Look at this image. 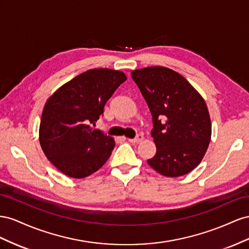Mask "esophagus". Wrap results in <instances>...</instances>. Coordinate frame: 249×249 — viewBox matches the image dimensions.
Listing matches in <instances>:
<instances>
[{
	"instance_id": "1",
	"label": "esophagus",
	"mask_w": 249,
	"mask_h": 249,
	"mask_svg": "<svg viewBox=\"0 0 249 249\" xmlns=\"http://www.w3.org/2000/svg\"><path fill=\"white\" fill-rule=\"evenodd\" d=\"M143 139H144V137L142 136V134H139V136H138L137 138H134V139H128V141L130 142V143L137 144V143H140V142L143 141Z\"/></svg>"
}]
</instances>
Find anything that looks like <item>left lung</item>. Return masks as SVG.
Masks as SVG:
<instances>
[{"mask_svg": "<svg viewBox=\"0 0 249 249\" xmlns=\"http://www.w3.org/2000/svg\"><path fill=\"white\" fill-rule=\"evenodd\" d=\"M131 77L152 115L156 153L149 166L167 177L190 173L200 164L212 136L204 99L186 78L165 67L134 70Z\"/></svg>", "mask_w": 249, "mask_h": 249, "instance_id": "8db88e82", "label": "left lung"}]
</instances>
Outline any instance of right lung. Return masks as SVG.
<instances>
[{
  "mask_svg": "<svg viewBox=\"0 0 249 249\" xmlns=\"http://www.w3.org/2000/svg\"><path fill=\"white\" fill-rule=\"evenodd\" d=\"M127 79L111 69L76 76L48 98L39 124V144L47 159L65 175L84 178L109 159L116 142L93 125L105 103Z\"/></svg>",
  "mask_w": 249,
  "mask_h": 249,
  "instance_id": "right-lung-1",
  "label": "right lung"
}]
</instances>
